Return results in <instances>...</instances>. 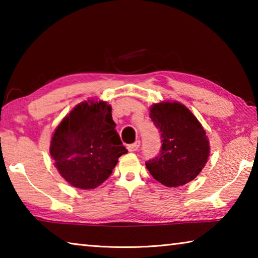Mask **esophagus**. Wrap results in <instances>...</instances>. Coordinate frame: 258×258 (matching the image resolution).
<instances>
[{"label": "esophagus", "mask_w": 258, "mask_h": 258, "mask_svg": "<svg viewBox=\"0 0 258 258\" xmlns=\"http://www.w3.org/2000/svg\"><path fill=\"white\" fill-rule=\"evenodd\" d=\"M139 148H140V142H139V141L134 142V143H132V145H128V146H127L128 151H137V150L139 149Z\"/></svg>", "instance_id": "1"}]
</instances>
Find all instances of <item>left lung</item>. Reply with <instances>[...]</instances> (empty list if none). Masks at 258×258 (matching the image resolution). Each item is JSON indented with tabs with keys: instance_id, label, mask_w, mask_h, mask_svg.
<instances>
[{
	"instance_id": "obj_1",
	"label": "left lung",
	"mask_w": 258,
	"mask_h": 258,
	"mask_svg": "<svg viewBox=\"0 0 258 258\" xmlns=\"http://www.w3.org/2000/svg\"><path fill=\"white\" fill-rule=\"evenodd\" d=\"M150 118L159 130V155L146 166L155 180L169 187L186 184L206 165L209 141L202 124L180 102H160L150 108Z\"/></svg>"
}]
</instances>
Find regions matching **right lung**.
Returning <instances> with one entry per match:
<instances>
[{"instance_id":"add662e5","label":"right lung","mask_w":258,"mask_h":258,"mask_svg":"<svg viewBox=\"0 0 258 258\" xmlns=\"http://www.w3.org/2000/svg\"><path fill=\"white\" fill-rule=\"evenodd\" d=\"M111 106L84 101L55 128L50 155L60 175L78 189H94L110 176L118 158L127 152L115 130Z\"/></svg>"}]
</instances>
